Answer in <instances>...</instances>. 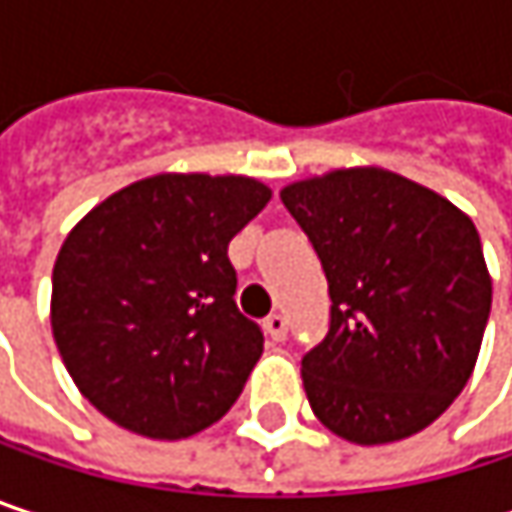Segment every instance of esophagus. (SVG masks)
<instances>
[{
	"label": "esophagus",
	"instance_id": "34e87169",
	"mask_svg": "<svg viewBox=\"0 0 512 512\" xmlns=\"http://www.w3.org/2000/svg\"><path fill=\"white\" fill-rule=\"evenodd\" d=\"M263 329H266V335H269L272 341H284V338H287V317H284V314H269V317L263 320Z\"/></svg>",
	"mask_w": 512,
	"mask_h": 512
}]
</instances>
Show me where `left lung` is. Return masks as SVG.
Masks as SVG:
<instances>
[{"mask_svg": "<svg viewBox=\"0 0 512 512\" xmlns=\"http://www.w3.org/2000/svg\"><path fill=\"white\" fill-rule=\"evenodd\" d=\"M329 281V332L302 358L308 403L356 445L430 427L474 370L492 278L474 222L385 168H338L281 189Z\"/></svg>", "mask_w": 512, "mask_h": 512, "instance_id": "obj_1", "label": "left lung"}]
</instances>
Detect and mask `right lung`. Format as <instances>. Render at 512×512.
I'll return each mask as SVG.
<instances>
[{
    "instance_id": "right-lung-1",
    "label": "right lung",
    "mask_w": 512,
    "mask_h": 512,
    "mask_svg": "<svg viewBox=\"0 0 512 512\" xmlns=\"http://www.w3.org/2000/svg\"><path fill=\"white\" fill-rule=\"evenodd\" d=\"M272 198L252 177L156 174L97 204L52 266V338L118 427L186 439L216 424L263 353L228 243Z\"/></svg>"
}]
</instances>
